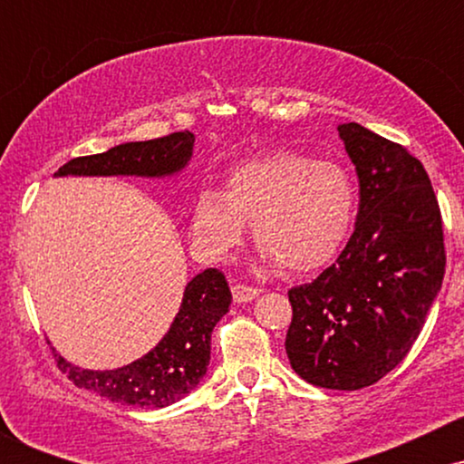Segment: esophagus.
Masks as SVG:
<instances>
[{
    "label": "esophagus",
    "instance_id": "1",
    "mask_svg": "<svg viewBox=\"0 0 464 464\" xmlns=\"http://www.w3.org/2000/svg\"><path fill=\"white\" fill-rule=\"evenodd\" d=\"M231 292H233V301H236V303H248V301L257 299V296H259L257 287H250V285H244V284H233Z\"/></svg>",
    "mask_w": 464,
    "mask_h": 464
}]
</instances>
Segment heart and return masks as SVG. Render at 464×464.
Here are the masks:
<instances>
[{"label": "heart", "mask_w": 464, "mask_h": 464, "mask_svg": "<svg viewBox=\"0 0 464 464\" xmlns=\"http://www.w3.org/2000/svg\"><path fill=\"white\" fill-rule=\"evenodd\" d=\"M353 218L355 188L347 169L296 150H275L237 165L227 191H200L191 233L207 257L225 259L253 222L264 262L310 273L340 253Z\"/></svg>", "instance_id": "1"}]
</instances>
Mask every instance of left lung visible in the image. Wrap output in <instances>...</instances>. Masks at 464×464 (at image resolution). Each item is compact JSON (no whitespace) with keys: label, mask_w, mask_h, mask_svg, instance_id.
<instances>
[{"label":"left lung","mask_w":464,"mask_h":464,"mask_svg":"<svg viewBox=\"0 0 464 464\" xmlns=\"http://www.w3.org/2000/svg\"><path fill=\"white\" fill-rule=\"evenodd\" d=\"M360 183L355 231L335 264L287 292L285 353L307 384L358 391L408 355L443 285V222L428 172L406 148L340 124Z\"/></svg>","instance_id":"1"}]
</instances>
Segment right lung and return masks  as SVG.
Returning <instances> with one entry per match:
<instances>
[{
  "label": "right lung",
  "mask_w": 464,
  "mask_h": 464,
  "mask_svg": "<svg viewBox=\"0 0 464 464\" xmlns=\"http://www.w3.org/2000/svg\"><path fill=\"white\" fill-rule=\"evenodd\" d=\"M191 132H174L150 141H130L102 154L78 157L54 177H141L169 179L183 172L194 154ZM231 290L218 268L202 270L185 285L179 314L154 349L130 364L111 371L80 369L56 353L58 369L80 388L137 408H165L188 397L211 358V332L228 312Z\"/></svg>",
  "instance_id": "obj_1"
}]
</instances>
